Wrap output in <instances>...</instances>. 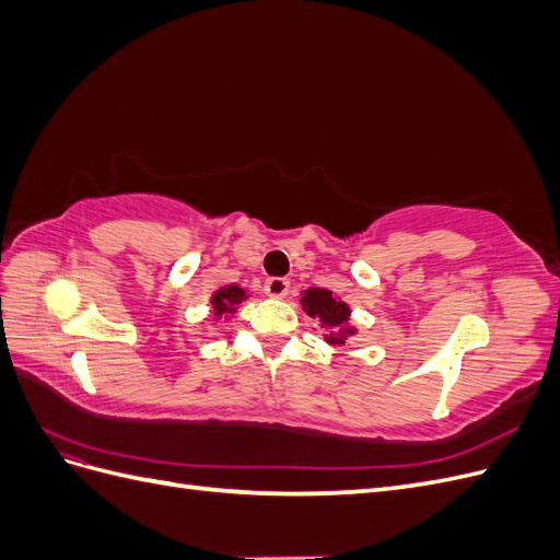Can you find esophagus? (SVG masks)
Returning a JSON list of instances; mask_svg holds the SVG:
<instances>
[{
	"label": "esophagus",
	"mask_w": 560,
	"mask_h": 560,
	"mask_svg": "<svg viewBox=\"0 0 560 560\" xmlns=\"http://www.w3.org/2000/svg\"><path fill=\"white\" fill-rule=\"evenodd\" d=\"M264 292H266L268 296H273V299H284L287 292H290V280H284V278H268V280L264 282Z\"/></svg>",
	"instance_id": "34e87169"
}]
</instances>
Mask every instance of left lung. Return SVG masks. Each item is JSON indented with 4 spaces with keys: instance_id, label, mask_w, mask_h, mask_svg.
Wrapping results in <instances>:
<instances>
[{
    "instance_id": "1",
    "label": "left lung",
    "mask_w": 560,
    "mask_h": 560,
    "mask_svg": "<svg viewBox=\"0 0 560 560\" xmlns=\"http://www.w3.org/2000/svg\"><path fill=\"white\" fill-rule=\"evenodd\" d=\"M301 306L311 317H317L322 327L329 329L327 343L331 346H343L348 338L354 334V327L350 325V308L348 303L336 299L329 290H319V287H311V290L303 292Z\"/></svg>"
}]
</instances>
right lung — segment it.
<instances>
[{"label": "right lung", "mask_w": 560, "mask_h": 560, "mask_svg": "<svg viewBox=\"0 0 560 560\" xmlns=\"http://www.w3.org/2000/svg\"><path fill=\"white\" fill-rule=\"evenodd\" d=\"M247 299V292L243 290V287L238 284H229V287H222V290H217L210 299L212 303V313L214 317H229L235 313V308H238V303Z\"/></svg>", "instance_id": "1"}]
</instances>
